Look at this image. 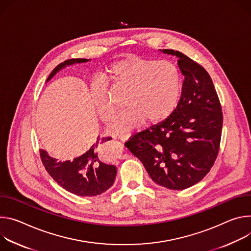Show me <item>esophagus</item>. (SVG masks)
<instances>
[{
  "label": "esophagus",
  "instance_id": "esophagus-1",
  "mask_svg": "<svg viewBox=\"0 0 251 251\" xmlns=\"http://www.w3.org/2000/svg\"><path fill=\"white\" fill-rule=\"evenodd\" d=\"M130 136H131V134H130V133H128V134H124V135L119 136V140H120L121 142L125 143V142H126V141H128V140H129Z\"/></svg>",
  "mask_w": 251,
  "mask_h": 251
}]
</instances>
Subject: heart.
Masks as SVG:
<instances>
[{
    "mask_svg": "<svg viewBox=\"0 0 251 251\" xmlns=\"http://www.w3.org/2000/svg\"><path fill=\"white\" fill-rule=\"evenodd\" d=\"M111 88L126 91L124 105L108 126L113 133H127L145 121L157 124L168 119L175 110L180 94L181 75L178 68L169 61H156L136 54L114 62L105 71ZM90 99L99 118L108 122L116 111L107 87L100 82L91 85Z\"/></svg>",
    "mask_w": 251,
    "mask_h": 251,
    "instance_id": "1",
    "label": "heart"
}]
</instances>
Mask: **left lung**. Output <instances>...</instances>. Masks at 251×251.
Returning <instances> with one entry per match:
<instances>
[{
	"label": "left lung",
	"mask_w": 251,
	"mask_h": 251,
	"mask_svg": "<svg viewBox=\"0 0 251 251\" xmlns=\"http://www.w3.org/2000/svg\"><path fill=\"white\" fill-rule=\"evenodd\" d=\"M162 52L178 58L184 75L180 99L168 119L137 132L126 147L143 162L154 182L181 190L201 181L212 168L224 117L204 68L178 50L166 49Z\"/></svg>",
	"instance_id": "8db88e82"
}]
</instances>
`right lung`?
<instances>
[{"mask_svg":"<svg viewBox=\"0 0 251 251\" xmlns=\"http://www.w3.org/2000/svg\"><path fill=\"white\" fill-rule=\"evenodd\" d=\"M89 61L91 60H67L52 70L47 81L67 66ZM109 140L110 137H103L100 140V143ZM99 144L100 135L98 136L97 142L88 151L73 160L58 161L55 158L50 157L44 150H40V155L49 175L63 188L78 197H97L114 184L117 176L116 166L101 160L98 150Z\"/></svg>","mask_w":251,"mask_h":251,"instance_id":"1","label":"right lung"}]
</instances>
